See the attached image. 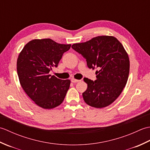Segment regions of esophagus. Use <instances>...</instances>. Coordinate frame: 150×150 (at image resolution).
Here are the masks:
<instances>
[{
  "label": "esophagus",
  "mask_w": 150,
  "mask_h": 150,
  "mask_svg": "<svg viewBox=\"0 0 150 150\" xmlns=\"http://www.w3.org/2000/svg\"><path fill=\"white\" fill-rule=\"evenodd\" d=\"M71 82H73V83H75V82H78L79 81H81V80H77V79H72L71 80Z\"/></svg>",
  "instance_id": "34e87169"
}]
</instances>
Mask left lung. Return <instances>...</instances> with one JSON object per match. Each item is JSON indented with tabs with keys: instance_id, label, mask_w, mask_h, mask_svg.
<instances>
[{
	"instance_id": "8db88e82",
	"label": "left lung",
	"mask_w": 150,
	"mask_h": 150,
	"mask_svg": "<svg viewBox=\"0 0 150 150\" xmlns=\"http://www.w3.org/2000/svg\"><path fill=\"white\" fill-rule=\"evenodd\" d=\"M71 47L86 59L89 68L97 69L95 81L84 79L88 84L82 93L85 103L97 108L109 106L122 93L129 76V60L122 44L112 36H98Z\"/></svg>"
}]
</instances>
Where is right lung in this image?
<instances>
[{"label":"right lung","instance_id":"obj_1","mask_svg":"<svg viewBox=\"0 0 150 150\" xmlns=\"http://www.w3.org/2000/svg\"><path fill=\"white\" fill-rule=\"evenodd\" d=\"M71 44L57 43L50 39H34L27 43L17 59L19 81L31 100L44 109L59 106L69 90L70 81L49 75L58 66Z\"/></svg>","mask_w":150,"mask_h":150}]
</instances>
